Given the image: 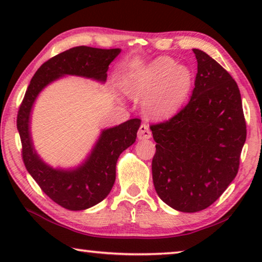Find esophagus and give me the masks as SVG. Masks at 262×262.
<instances>
[{
    "label": "esophagus",
    "instance_id": "1",
    "mask_svg": "<svg viewBox=\"0 0 262 262\" xmlns=\"http://www.w3.org/2000/svg\"><path fill=\"white\" fill-rule=\"evenodd\" d=\"M137 137H139V140H148L151 137V132H150L148 125L142 123L139 133H137Z\"/></svg>",
    "mask_w": 262,
    "mask_h": 262
}]
</instances>
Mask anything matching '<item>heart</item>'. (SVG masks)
<instances>
[{"label": "heart", "mask_w": 262, "mask_h": 262, "mask_svg": "<svg viewBox=\"0 0 262 262\" xmlns=\"http://www.w3.org/2000/svg\"><path fill=\"white\" fill-rule=\"evenodd\" d=\"M192 69L167 56H162L141 68L132 69L122 76L126 94L145 97L147 112L155 118H168L179 112L192 90Z\"/></svg>", "instance_id": "obj_1"}]
</instances>
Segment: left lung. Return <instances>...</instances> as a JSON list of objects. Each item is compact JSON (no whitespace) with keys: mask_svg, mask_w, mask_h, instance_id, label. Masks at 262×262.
Wrapping results in <instances>:
<instances>
[{"mask_svg":"<svg viewBox=\"0 0 262 262\" xmlns=\"http://www.w3.org/2000/svg\"><path fill=\"white\" fill-rule=\"evenodd\" d=\"M198 74L190 100L173 118L152 125L156 142L152 180L173 209L196 212L219 199L237 176L246 141L238 85L201 50H193Z\"/></svg>","mask_w":262,"mask_h":262,"instance_id":"left-lung-1","label":"left lung"}]
</instances>
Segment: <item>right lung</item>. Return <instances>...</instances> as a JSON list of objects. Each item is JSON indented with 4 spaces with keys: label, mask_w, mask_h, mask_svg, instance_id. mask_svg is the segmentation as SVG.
Segmentation results:
<instances>
[{
    "label": "right lung",
    "mask_w": 262,
    "mask_h": 262,
    "mask_svg": "<svg viewBox=\"0 0 262 262\" xmlns=\"http://www.w3.org/2000/svg\"><path fill=\"white\" fill-rule=\"evenodd\" d=\"M120 52V48L101 50L78 46L60 53L35 72L20 104L17 129L26 170L42 192L66 209H88L107 196L115 181L118 158L135 142L141 120L130 119L101 130L94 148L79 165L70 168L53 167L43 162L34 149L31 135L33 105L48 84L68 75L105 83L108 66Z\"/></svg>",
    "instance_id": "1"
}]
</instances>
